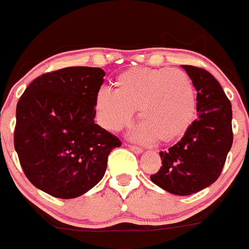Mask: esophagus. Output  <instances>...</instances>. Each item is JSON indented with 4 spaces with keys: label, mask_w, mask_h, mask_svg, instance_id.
<instances>
[{
    "label": "esophagus",
    "mask_w": 249,
    "mask_h": 249,
    "mask_svg": "<svg viewBox=\"0 0 249 249\" xmlns=\"http://www.w3.org/2000/svg\"><path fill=\"white\" fill-rule=\"evenodd\" d=\"M128 147H129V149L135 152V153H142V152H143V149L141 148V147L133 146V144H131V146H128Z\"/></svg>",
    "instance_id": "obj_1"
}]
</instances>
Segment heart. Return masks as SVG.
<instances>
[{
	"label": "heart",
	"mask_w": 249,
	"mask_h": 249,
	"mask_svg": "<svg viewBox=\"0 0 249 249\" xmlns=\"http://www.w3.org/2000/svg\"><path fill=\"white\" fill-rule=\"evenodd\" d=\"M94 106L105 128L118 131L137 109L141 140L172 142L188 131L196 117L193 81L178 68H129L114 81V92L98 91Z\"/></svg>",
	"instance_id": "1"
}]
</instances>
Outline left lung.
Wrapping results in <instances>:
<instances>
[{
	"label": "left lung",
	"instance_id": "8db88e82",
	"mask_svg": "<svg viewBox=\"0 0 249 249\" xmlns=\"http://www.w3.org/2000/svg\"><path fill=\"white\" fill-rule=\"evenodd\" d=\"M197 91L198 118L168 151L151 181L178 196L199 192L217 181L233 143L232 106L223 89L204 68L183 65Z\"/></svg>",
	"mask_w": 249,
	"mask_h": 249
}]
</instances>
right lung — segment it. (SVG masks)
Segmentation results:
<instances>
[{
	"label": "right lung",
	"instance_id": "1",
	"mask_svg": "<svg viewBox=\"0 0 249 249\" xmlns=\"http://www.w3.org/2000/svg\"><path fill=\"white\" fill-rule=\"evenodd\" d=\"M105 71L66 67L41 74L17 102L15 149L28 181L57 198H74L105 176L121 141L94 123Z\"/></svg>",
	"mask_w": 249,
	"mask_h": 249
}]
</instances>
